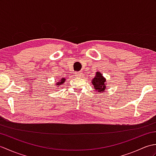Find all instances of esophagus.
<instances>
[{
    "instance_id": "esophagus-1",
    "label": "esophagus",
    "mask_w": 156,
    "mask_h": 156,
    "mask_svg": "<svg viewBox=\"0 0 156 156\" xmlns=\"http://www.w3.org/2000/svg\"><path fill=\"white\" fill-rule=\"evenodd\" d=\"M74 76H75V77H77V78L82 77V76H83V74H82V72H75Z\"/></svg>"
}]
</instances>
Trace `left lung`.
<instances>
[{
	"label": "left lung",
	"mask_w": 156,
	"mask_h": 156,
	"mask_svg": "<svg viewBox=\"0 0 156 156\" xmlns=\"http://www.w3.org/2000/svg\"><path fill=\"white\" fill-rule=\"evenodd\" d=\"M94 88L98 92V93H101L105 91L107 87V82H106V78L104 77L100 72L95 73L94 78L91 80Z\"/></svg>",
	"instance_id": "8db88e82"
}]
</instances>
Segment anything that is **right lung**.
<instances>
[{"label":"right lung","mask_w":156,"mask_h":156,"mask_svg":"<svg viewBox=\"0 0 156 156\" xmlns=\"http://www.w3.org/2000/svg\"><path fill=\"white\" fill-rule=\"evenodd\" d=\"M65 81H66V78H62V79H60V80H58V82H56L55 85H57V86H56V87H60V85H62V84H64V82H65Z\"/></svg>","instance_id":"add662e5"}]
</instances>
